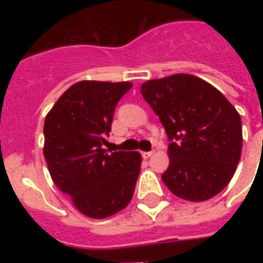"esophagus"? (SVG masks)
I'll return each mask as SVG.
<instances>
[{"label":"esophagus","instance_id":"obj_1","mask_svg":"<svg viewBox=\"0 0 263 263\" xmlns=\"http://www.w3.org/2000/svg\"><path fill=\"white\" fill-rule=\"evenodd\" d=\"M153 156V152H143L142 153V157H143L144 160H148L150 157Z\"/></svg>","mask_w":263,"mask_h":263}]
</instances>
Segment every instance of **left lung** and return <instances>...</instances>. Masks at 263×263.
Segmentation results:
<instances>
[{"mask_svg":"<svg viewBox=\"0 0 263 263\" xmlns=\"http://www.w3.org/2000/svg\"><path fill=\"white\" fill-rule=\"evenodd\" d=\"M140 92L171 143L165 185L181 199L203 202L229 184L240 161V115L206 80L188 73L147 80Z\"/></svg>","mask_w":263,"mask_h":263,"instance_id":"8db88e82","label":"left lung"}]
</instances>
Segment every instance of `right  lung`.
<instances>
[{"mask_svg":"<svg viewBox=\"0 0 263 263\" xmlns=\"http://www.w3.org/2000/svg\"><path fill=\"white\" fill-rule=\"evenodd\" d=\"M129 82L82 80L68 88L47 113L43 154L51 180L90 218H106L132 199L140 172L138 152L107 154L116 105Z\"/></svg>","mask_w":263,"mask_h":263,"instance_id":"right-lung-1","label":"right lung"}]
</instances>
